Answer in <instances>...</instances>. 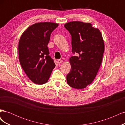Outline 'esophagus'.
I'll return each mask as SVG.
<instances>
[{
	"mask_svg": "<svg viewBox=\"0 0 125 125\" xmlns=\"http://www.w3.org/2000/svg\"><path fill=\"white\" fill-rule=\"evenodd\" d=\"M62 62V60H61V59H58V60H57V62H58V63H61Z\"/></svg>",
	"mask_w": 125,
	"mask_h": 125,
	"instance_id": "obj_1",
	"label": "esophagus"
}]
</instances>
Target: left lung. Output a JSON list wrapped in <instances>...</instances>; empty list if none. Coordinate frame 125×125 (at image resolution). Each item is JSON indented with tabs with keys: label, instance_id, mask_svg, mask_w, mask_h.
Wrapping results in <instances>:
<instances>
[{
	"label": "left lung",
	"instance_id": "left-lung-1",
	"mask_svg": "<svg viewBox=\"0 0 125 125\" xmlns=\"http://www.w3.org/2000/svg\"><path fill=\"white\" fill-rule=\"evenodd\" d=\"M64 26L71 35L72 52L79 55L69 58L71 70L67 75V83L74 89L85 88L101 66L105 47L103 37L90 23L72 21Z\"/></svg>",
	"mask_w": 125,
	"mask_h": 125
}]
</instances>
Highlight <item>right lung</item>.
I'll use <instances>...</instances> for the list:
<instances>
[{"mask_svg":"<svg viewBox=\"0 0 125 125\" xmlns=\"http://www.w3.org/2000/svg\"><path fill=\"white\" fill-rule=\"evenodd\" d=\"M58 24L39 22L30 26L22 33L19 42V59L28 78L37 84L46 83L55 64L47 45L52 32Z\"/></svg>","mask_w":125,"mask_h":125,"instance_id":"obj_1","label":"right lung"}]
</instances>
